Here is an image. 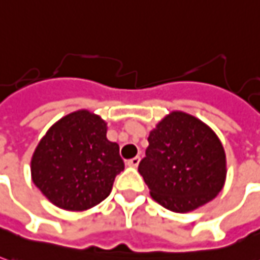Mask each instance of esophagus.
Segmentation results:
<instances>
[{
	"label": "esophagus",
	"instance_id": "1",
	"mask_svg": "<svg viewBox=\"0 0 260 260\" xmlns=\"http://www.w3.org/2000/svg\"><path fill=\"white\" fill-rule=\"evenodd\" d=\"M139 162H141V158H139V156H135V158H132V159L128 160V167L137 168L138 165H139Z\"/></svg>",
	"mask_w": 260,
	"mask_h": 260
}]
</instances>
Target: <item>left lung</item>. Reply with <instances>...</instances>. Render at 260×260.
Listing matches in <instances>:
<instances>
[{
	"label": "left lung",
	"mask_w": 260,
	"mask_h": 260,
	"mask_svg": "<svg viewBox=\"0 0 260 260\" xmlns=\"http://www.w3.org/2000/svg\"><path fill=\"white\" fill-rule=\"evenodd\" d=\"M139 174L155 202L176 213L204 206L226 181V155L211 126L197 116L172 111L149 132Z\"/></svg>",
	"instance_id": "8db88e82"
}]
</instances>
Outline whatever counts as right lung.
I'll list each match as a JSON object with an SVG mask.
<instances>
[{
	"label": "right lung",
	"instance_id": "add662e5",
	"mask_svg": "<svg viewBox=\"0 0 260 260\" xmlns=\"http://www.w3.org/2000/svg\"><path fill=\"white\" fill-rule=\"evenodd\" d=\"M107 122L88 109L56 121L31 158V179L44 197L65 211H86L111 193L123 171L119 145L107 138Z\"/></svg>",
	"mask_w": 260,
	"mask_h": 260
}]
</instances>
